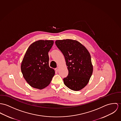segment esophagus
<instances>
[{"label":"esophagus","instance_id":"1","mask_svg":"<svg viewBox=\"0 0 121 121\" xmlns=\"http://www.w3.org/2000/svg\"><path fill=\"white\" fill-rule=\"evenodd\" d=\"M55 70H56V71H58V67L56 68L55 69Z\"/></svg>","mask_w":121,"mask_h":121}]
</instances>
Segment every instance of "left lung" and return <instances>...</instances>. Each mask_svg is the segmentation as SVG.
Listing matches in <instances>:
<instances>
[{"instance_id": "1", "label": "left lung", "mask_w": 121, "mask_h": 121, "mask_svg": "<svg viewBox=\"0 0 121 121\" xmlns=\"http://www.w3.org/2000/svg\"><path fill=\"white\" fill-rule=\"evenodd\" d=\"M55 43L64 55L68 66V75L63 79L65 84L73 91L82 90L88 84L93 72L89 52L78 41L58 40Z\"/></svg>"}]
</instances>
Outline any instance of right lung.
<instances>
[{
	"label": "right lung",
	"mask_w": 121,
	"mask_h": 121,
	"mask_svg": "<svg viewBox=\"0 0 121 121\" xmlns=\"http://www.w3.org/2000/svg\"><path fill=\"white\" fill-rule=\"evenodd\" d=\"M53 40L37 41L30 45L21 63L23 76L32 87L43 89L50 83L55 75L54 69L49 67L48 52Z\"/></svg>",
	"instance_id": "right-lung-1"
}]
</instances>
